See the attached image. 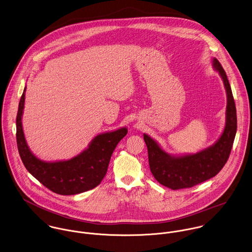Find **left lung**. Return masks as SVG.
<instances>
[{"label":"left lung","instance_id":"obj_1","mask_svg":"<svg viewBox=\"0 0 252 252\" xmlns=\"http://www.w3.org/2000/svg\"><path fill=\"white\" fill-rule=\"evenodd\" d=\"M212 66L219 73L227 94L225 127L214 144L196 154L173 156L144 133L152 174L159 184L172 190L191 188L214 177L225 165L233 147L237 132L235 101L226 72L216 58L212 59Z\"/></svg>","mask_w":252,"mask_h":252}]
</instances>
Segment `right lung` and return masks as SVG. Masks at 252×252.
Here are the masks:
<instances>
[{
	"label": "right lung",
	"mask_w": 252,
	"mask_h": 252,
	"mask_svg": "<svg viewBox=\"0 0 252 252\" xmlns=\"http://www.w3.org/2000/svg\"><path fill=\"white\" fill-rule=\"evenodd\" d=\"M25 92L26 87L16 116V142L26 169L48 189L63 196L80 194L99 185L106 175L111 156L118 143L126 135L127 128L121 127L96 135L86 150L70 159L45 161L31 152L24 136L22 115Z\"/></svg>",
	"instance_id": "add662e5"
}]
</instances>
